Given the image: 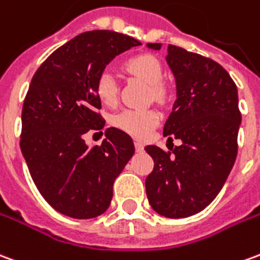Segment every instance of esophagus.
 <instances>
[{
	"instance_id": "34e87169",
	"label": "esophagus",
	"mask_w": 260,
	"mask_h": 260,
	"mask_svg": "<svg viewBox=\"0 0 260 260\" xmlns=\"http://www.w3.org/2000/svg\"><path fill=\"white\" fill-rule=\"evenodd\" d=\"M135 149L138 152H142L143 150V145L141 142H135Z\"/></svg>"
}]
</instances>
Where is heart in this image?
<instances>
[{"instance_id": "1", "label": "heart", "mask_w": 260, "mask_h": 260, "mask_svg": "<svg viewBox=\"0 0 260 260\" xmlns=\"http://www.w3.org/2000/svg\"><path fill=\"white\" fill-rule=\"evenodd\" d=\"M124 69L143 83L150 86L152 95L155 100H161L165 88L161 86V64L152 54H138L125 61ZM95 92L105 105H114L117 103V81L111 73L104 72L99 76L95 83ZM159 114L155 110H126L114 118V125L118 129L124 131L136 139H145L159 124Z\"/></svg>"}]
</instances>
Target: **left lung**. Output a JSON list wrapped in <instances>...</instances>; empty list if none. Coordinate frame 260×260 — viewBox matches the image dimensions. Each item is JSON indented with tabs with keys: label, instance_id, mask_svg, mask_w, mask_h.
Returning a JSON list of instances; mask_svg holds the SVG:
<instances>
[{
	"label": "left lung",
	"instance_id": "1",
	"mask_svg": "<svg viewBox=\"0 0 260 260\" xmlns=\"http://www.w3.org/2000/svg\"><path fill=\"white\" fill-rule=\"evenodd\" d=\"M166 61L176 80V101L163 135L181 145L172 152L155 145L145 148L155 161L145 186L157 214L186 218L211 204L224 186L237 159L241 112L237 86L217 61L173 45L168 46Z\"/></svg>",
	"mask_w": 260,
	"mask_h": 260
}]
</instances>
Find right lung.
Instances as JSON below:
<instances>
[{
    "mask_svg": "<svg viewBox=\"0 0 260 260\" xmlns=\"http://www.w3.org/2000/svg\"><path fill=\"white\" fill-rule=\"evenodd\" d=\"M142 45L112 30L80 34L56 49L36 70L22 107L21 150L42 197L56 211L95 218L111 204L114 181L135 153L118 128L105 131L99 146L84 134L104 128L95 83L110 61Z\"/></svg>",
    "mask_w": 260,
    "mask_h": 260,
    "instance_id": "obj_1",
    "label": "right lung"
}]
</instances>
